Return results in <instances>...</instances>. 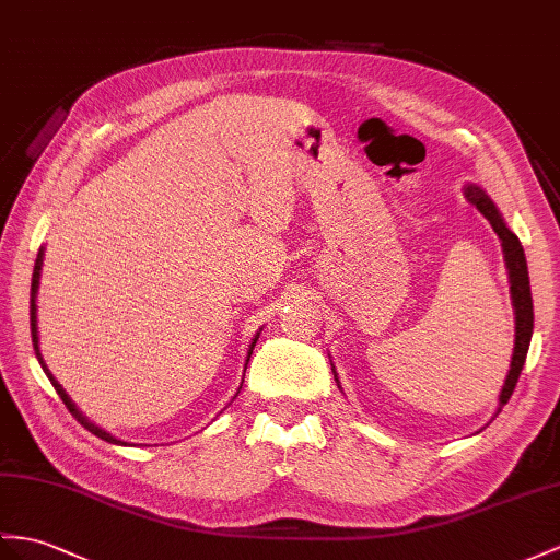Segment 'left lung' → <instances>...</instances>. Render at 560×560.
<instances>
[{
    "mask_svg": "<svg viewBox=\"0 0 560 560\" xmlns=\"http://www.w3.org/2000/svg\"><path fill=\"white\" fill-rule=\"evenodd\" d=\"M466 197L472 207L480 211L489 223H492L494 233L499 235L501 247H503V258H506V268H509V280H511V299H513V308H515V347H513L511 371H509L506 383H503V389L499 394L497 413H501V408L506 406L511 399V394L517 385V377H521V371H523L525 359H527L532 327H535V308H532L527 261H525V252H523L521 240H517L506 228V223H503V218L497 211L494 201L487 197L485 189H480L477 185H468ZM332 373H335V368H332ZM335 380H337V373H335Z\"/></svg>",
    "mask_w": 560,
    "mask_h": 560,
    "instance_id": "1",
    "label": "left lung"
}]
</instances>
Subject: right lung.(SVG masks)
<instances>
[{
  "mask_svg": "<svg viewBox=\"0 0 560 560\" xmlns=\"http://www.w3.org/2000/svg\"><path fill=\"white\" fill-rule=\"evenodd\" d=\"M43 256H45V249H39L37 252V261H35V270H33V284H31V335H33V347H35V357H37V361H39V365H43V371L47 373V377H49V383L54 385V389H57V394L61 397V401L66 404V408L68 411H71L73 416H75V420L80 422V425H83L85 430H90L92 434H97L100 440H104V442H112V444H122L120 440H116L114 434H108L106 430H102V428H97L94 425V422H90L83 413L78 411L75 408V404L71 401V397H68L66 394V389L57 383V377H54L51 373H49V368L45 365V359H43V353H39V345H37V304H35V296H37V288H39V270H43ZM256 339H258V332H256V337H254V342L249 345V353H247V363H249V357H252V351H254V347H256ZM244 371H247V368H244Z\"/></svg>",
  "mask_w": 560,
  "mask_h": 560,
  "instance_id": "right-lung-1",
  "label": "right lung"
}]
</instances>
